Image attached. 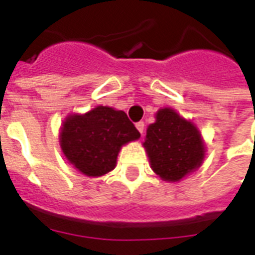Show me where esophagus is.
Masks as SVG:
<instances>
[{"mask_svg":"<svg viewBox=\"0 0 255 255\" xmlns=\"http://www.w3.org/2000/svg\"><path fill=\"white\" fill-rule=\"evenodd\" d=\"M136 126V128H138V131L140 132V135H143V131H144V123L143 122H139L135 124Z\"/></svg>","mask_w":255,"mask_h":255,"instance_id":"1","label":"esophagus"}]
</instances>
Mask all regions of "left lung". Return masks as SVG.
<instances>
[{"label":"left lung","instance_id":"left-lung-1","mask_svg":"<svg viewBox=\"0 0 255 255\" xmlns=\"http://www.w3.org/2000/svg\"><path fill=\"white\" fill-rule=\"evenodd\" d=\"M151 169L166 182H179L205 158V143L195 124L171 108L155 113L143 142Z\"/></svg>","mask_w":255,"mask_h":255}]
</instances>
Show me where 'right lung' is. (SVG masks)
Instances as JSON below:
<instances>
[{
	"label": "right lung",
	"mask_w": 255,
	"mask_h": 255,
	"mask_svg": "<svg viewBox=\"0 0 255 255\" xmlns=\"http://www.w3.org/2000/svg\"><path fill=\"white\" fill-rule=\"evenodd\" d=\"M140 136L123 111L97 106L84 115H69L60 132L65 158L79 172L98 177L115 169L122 146Z\"/></svg>",
	"instance_id": "right-lung-1"
}]
</instances>
